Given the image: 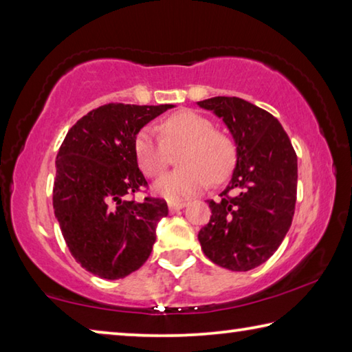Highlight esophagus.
Listing matches in <instances>:
<instances>
[{
  "label": "esophagus",
  "mask_w": 352,
  "mask_h": 352,
  "mask_svg": "<svg viewBox=\"0 0 352 352\" xmlns=\"http://www.w3.org/2000/svg\"><path fill=\"white\" fill-rule=\"evenodd\" d=\"M169 211L170 212H177V211H180V210H183L184 206H186V201H169Z\"/></svg>",
  "instance_id": "1"
}]
</instances>
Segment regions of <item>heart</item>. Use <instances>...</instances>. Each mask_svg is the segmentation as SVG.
I'll return each mask as SVG.
<instances>
[{"label":"heart","instance_id":"heart-1","mask_svg":"<svg viewBox=\"0 0 352 352\" xmlns=\"http://www.w3.org/2000/svg\"><path fill=\"white\" fill-rule=\"evenodd\" d=\"M162 140L152 129H142L135 138L136 163L148 177L162 174L169 153L177 157L182 169L166 174L153 183V192L168 200H178L200 192L212 182H222L236 163V147L228 136L214 130L210 119L190 110L177 111L160 126Z\"/></svg>","mask_w":352,"mask_h":352}]
</instances>
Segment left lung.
<instances>
[{"instance_id":"8db88e82","label":"left lung","mask_w":352,"mask_h":352,"mask_svg":"<svg viewBox=\"0 0 352 352\" xmlns=\"http://www.w3.org/2000/svg\"><path fill=\"white\" fill-rule=\"evenodd\" d=\"M222 119L236 146V166L212 216L199 231L208 259L248 272L270 258L287 234L295 212L298 162L287 133L269 111L241 98L197 102Z\"/></svg>"}]
</instances>
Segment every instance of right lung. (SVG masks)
<instances>
[{
	"mask_svg": "<svg viewBox=\"0 0 352 352\" xmlns=\"http://www.w3.org/2000/svg\"><path fill=\"white\" fill-rule=\"evenodd\" d=\"M175 105L109 104L80 118L56 158L52 205L73 258L102 279H121L151 256L164 200H130L147 182L135 157L140 130Z\"/></svg>",
	"mask_w": 352,
	"mask_h": 352,
	"instance_id": "1",
	"label": "right lung"
}]
</instances>
